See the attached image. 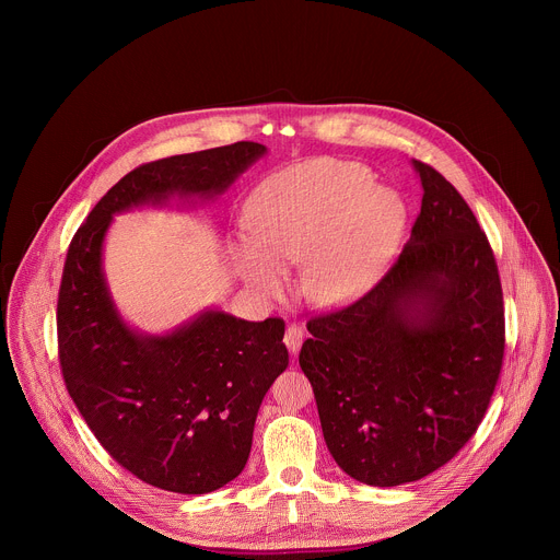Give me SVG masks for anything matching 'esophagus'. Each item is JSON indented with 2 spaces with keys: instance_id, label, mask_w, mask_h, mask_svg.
<instances>
[{
  "instance_id": "34e87169",
  "label": "esophagus",
  "mask_w": 560,
  "mask_h": 560,
  "mask_svg": "<svg viewBox=\"0 0 560 560\" xmlns=\"http://www.w3.org/2000/svg\"><path fill=\"white\" fill-rule=\"evenodd\" d=\"M283 341H285L288 350H290L292 354H296L299 348H301V343H303V330H301L299 326H288V330H285V335H283Z\"/></svg>"
}]
</instances>
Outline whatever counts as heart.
<instances>
[{
    "label": "heart",
    "mask_w": 560,
    "mask_h": 560,
    "mask_svg": "<svg viewBox=\"0 0 560 560\" xmlns=\"http://www.w3.org/2000/svg\"><path fill=\"white\" fill-rule=\"evenodd\" d=\"M253 236H236L234 266L253 288L281 296L288 268L305 264V292L339 305L385 270L406 225V203L352 162L314 159L268 177L248 201Z\"/></svg>",
    "instance_id": "1"
}]
</instances>
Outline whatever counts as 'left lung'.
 I'll use <instances>...</instances> for the list:
<instances>
[{
	"mask_svg": "<svg viewBox=\"0 0 560 560\" xmlns=\"http://www.w3.org/2000/svg\"><path fill=\"white\" fill-rule=\"evenodd\" d=\"M412 166L423 199L404 253L359 301L310 318L299 354L332 458L374 488L419 481L471 439L505 350L486 232L441 173Z\"/></svg>",
	"mask_w": 560,
	"mask_h": 560,
	"instance_id": "1",
	"label": "left lung"
}]
</instances>
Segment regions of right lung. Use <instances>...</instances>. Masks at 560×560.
I'll use <instances>...</instances> for the list:
<instances>
[{
    "label": "right lung",
    "mask_w": 560,
    "mask_h": 560,
    "mask_svg": "<svg viewBox=\"0 0 560 560\" xmlns=\"http://www.w3.org/2000/svg\"><path fill=\"white\" fill-rule=\"evenodd\" d=\"M266 152L236 141L135 168L93 208L66 255L57 335L68 394L106 452L159 490L208 494L242 474L264 396L288 368L285 324L206 307L171 332H141L110 294L106 234L132 208L214 201Z\"/></svg>",
    "instance_id": "add662e5"
}]
</instances>
